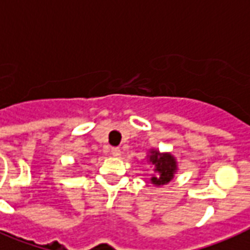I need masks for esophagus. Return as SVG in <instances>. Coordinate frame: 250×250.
<instances>
[{
	"label": "esophagus",
	"mask_w": 250,
	"mask_h": 250,
	"mask_svg": "<svg viewBox=\"0 0 250 250\" xmlns=\"http://www.w3.org/2000/svg\"><path fill=\"white\" fill-rule=\"evenodd\" d=\"M121 149L119 148H111V154H113L114 157H119L121 156Z\"/></svg>",
	"instance_id": "esophagus-1"
}]
</instances>
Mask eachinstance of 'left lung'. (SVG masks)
I'll return each mask as SVG.
<instances>
[{"label":"left lung","instance_id":"8db88e82","mask_svg":"<svg viewBox=\"0 0 250 250\" xmlns=\"http://www.w3.org/2000/svg\"><path fill=\"white\" fill-rule=\"evenodd\" d=\"M149 164L154 166L156 175H153L150 182L154 186L160 187L165 186L168 182L174 179V175L176 174L178 165L174 156H171L170 153H161L158 150H149L148 156Z\"/></svg>","mask_w":250,"mask_h":250}]
</instances>
